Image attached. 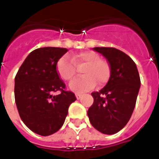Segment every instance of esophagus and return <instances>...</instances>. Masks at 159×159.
Here are the masks:
<instances>
[{"instance_id":"esophagus-1","label":"esophagus","mask_w":159,"mask_h":159,"mask_svg":"<svg viewBox=\"0 0 159 159\" xmlns=\"http://www.w3.org/2000/svg\"><path fill=\"white\" fill-rule=\"evenodd\" d=\"M81 95H82V93H76V97L77 100H79L80 97H81Z\"/></svg>"}]
</instances>
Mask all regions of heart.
Here are the masks:
<instances>
[{"label":"heart","mask_w":159,"mask_h":159,"mask_svg":"<svg viewBox=\"0 0 159 159\" xmlns=\"http://www.w3.org/2000/svg\"><path fill=\"white\" fill-rule=\"evenodd\" d=\"M85 66L82 70L83 76L73 79L70 89L75 92H84L93 89L97 83L102 86L110 77L111 69L107 61L100 59V55L93 51L80 52L78 54L61 57L57 62V72L64 81H70L76 75V67Z\"/></svg>","instance_id":"heart-1"}]
</instances>
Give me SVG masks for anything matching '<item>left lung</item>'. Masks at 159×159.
I'll use <instances>...</instances> for the list:
<instances>
[{
  "label": "left lung",
  "mask_w": 159,
  "mask_h": 159,
  "mask_svg": "<svg viewBox=\"0 0 159 159\" xmlns=\"http://www.w3.org/2000/svg\"><path fill=\"white\" fill-rule=\"evenodd\" d=\"M107 59L111 76L107 85L92 93L93 103L88 116L98 131L113 134L129 121L136 103L140 79L136 65L129 56L114 48H93Z\"/></svg>",
  "instance_id": "8db88e82"
}]
</instances>
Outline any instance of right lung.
Returning <instances> with one entry per match:
<instances>
[{
  "instance_id": "add662e5",
  "label": "right lung",
  "mask_w": 159,
  "mask_h": 159,
  "mask_svg": "<svg viewBox=\"0 0 159 159\" xmlns=\"http://www.w3.org/2000/svg\"><path fill=\"white\" fill-rule=\"evenodd\" d=\"M68 50L41 48L27 56L15 76L14 96L19 114L30 129L48 136L62 127L70 105L76 100L66 91L57 72V62ZM60 91L57 96L53 92Z\"/></svg>"
}]
</instances>
